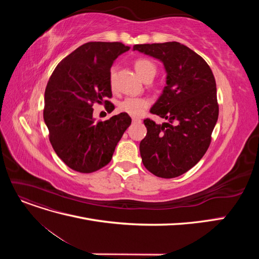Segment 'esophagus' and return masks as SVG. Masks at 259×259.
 Listing matches in <instances>:
<instances>
[{
  "label": "esophagus",
  "instance_id": "1",
  "mask_svg": "<svg viewBox=\"0 0 259 259\" xmlns=\"http://www.w3.org/2000/svg\"><path fill=\"white\" fill-rule=\"evenodd\" d=\"M132 121H133V123H140V122H142V120H140L139 117H133Z\"/></svg>",
  "mask_w": 259,
  "mask_h": 259
}]
</instances>
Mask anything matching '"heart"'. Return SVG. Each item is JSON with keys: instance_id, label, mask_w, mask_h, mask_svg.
I'll return each instance as SVG.
<instances>
[{"instance_id": "obj_1", "label": "heart", "mask_w": 259, "mask_h": 259, "mask_svg": "<svg viewBox=\"0 0 259 259\" xmlns=\"http://www.w3.org/2000/svg\"><path fill=\"white\" fill-rule=\"evenodd\" d=\"M134 68L143 80L148 81L155 75L156 68L152 61L146 58H138L134 62ZM109 85L112 90L115 89V68H111L109 71ZM150 105V101L144 97H126L121 100L117 107L122 112L133 116H138L145 112L146 109Z\"/></svg>"}]
</instances>
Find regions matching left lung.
I'll return each mask as SVG.
<instances>
[{
    "instance_id": "1",
    "label": "left lung",
    "mask_w": 259,
    "mask_h": 259,
    "mask_svg": "<svg viewBox=\"0 0 259 259\" xmlns=\"http://www.w3.org/2000/svg\"><path fill=\"white\" fill-rule=\"evenodd\" d=\"M160 59L166 86L150 112L167 120L145 119L147 135L139 150L145 167L161 178L183 175L205 154L218 119L216 82L207 62L178 42L136 44L133 48Z\"/></svg>"
}]
</instances>
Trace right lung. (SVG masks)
<instances>
[{"instance_id": "obj_1", "label": "right lung", "mask_w": 259, "mask_h": 259, "mask_svg": "<svg viewBox=\"0 0 259 259\" xmlns=\"http://www.w3.org/2000/svg\"><path fill=\"white\" fill-rule=\"evenodd\" d=\"M128 46L121 42H89L55 68L44 94L43 117L53 149L67 166L89 174L106 166L132 123L122 112L95 123L94 104L110 103L109 71ZM110 107L114 106L110 103Z\"/></svg>"}]
</instances>
